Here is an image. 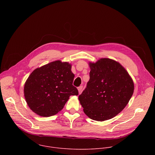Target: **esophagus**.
Returning <instances> with one entry per match:
<instances>
[{"label": "esophagus", "instance_id": "1", "mask_svg": "<svg viewBox=\"0 0 155 155\" xmlns=\"http://www.w3.org/2000/svg\"><path fill=\"white\" fill-rule=\"evenodd\" d=\"M82 88H83V86H80L78 87V92L80 94L81 93V92L82 91Z\"/></svg>", "mask_w": 155, "mask_h": 155}]
</instances>
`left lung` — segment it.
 <instances>
[{
	"mask_svg": "<svg viewBox=\"0 0 155 155\" xmlns=\"http://www.w3.org/2000/svg\"><path fill=\"white\" fill-rule=\"evenodd\" d=\"M90 80L78 99L84 114L98 121L110 120L124 108L134 93V85L118 62L101 58L90 62Z\"/></svg>",
	"mask_w": 155,
	"mask_h": 155,
	"instance_id": "8db88e82",
	"label": "left lung"
}]
</instances>
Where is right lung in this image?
Returning a JSON list of instances; mask_svg holds the SVG:
<instances>
[{"mask_svg":"<svg viewBox=\"0 0 155 155\" xmlns=\"http://www.w3.org/2000/svg\"><path fill=\"white\" fill-rule=\"evenodd\" d=\"M71 65L56 61L35 69L24 87V94L29 108L36 114L50 117L63 108L71 96L78 94L73 86L74 74Z\"/></svg>","mask_w":155,"mask_h":155,"instance_id":"obj_1","label":"right lung"}]
</instances>
